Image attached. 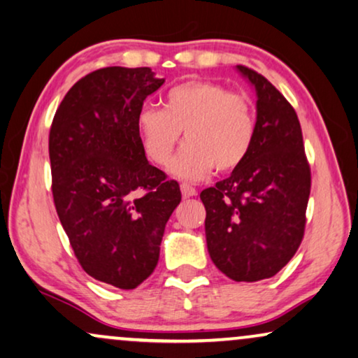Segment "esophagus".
<instances>
[{
    "label": "esophagus",
    "instance_id": "34e87169",
    "mask_svg": "<svg viewBox=\"0 0 358 358\" xmlns=\"http://www.w3.org/2000/svg\"><path fill=\"white\" fill-rule=\"evenodd\" d=\"M180 189H182V194L185 198H192V196H196V188L192 187L189 183H182L180 185Z\"/></svg>",
    "mask_w": 358,
    "mask_h": 358
}]
</instances>
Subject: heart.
Masks as SVG:
<instances>
[{
	"instance_id": "obj_1",
	"label": "heart",
	"mask_w": 358,
	"mask_h": 358,
	"mask_svg": "<svg viewBox=\"0 0 358 358\" xmlns=\"http://www.w3.org/2000/svg\"><path fill=\"white\" fill-rule=\"evenodd\" d=\"M145 155L155 165H169L185 136L187 144L171 164L175 175L198 180L214 170H236L247 159L257 134L250 99L219 83L189 80L170 88L164 109L144 106L137 114Z\"/></svg>"
}]
</instances>
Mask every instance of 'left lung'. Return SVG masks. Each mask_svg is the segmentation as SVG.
<instances>
[{"label": "left lung", "instance_id": "left-lung-1", "mask_svg": "<svg viewBox=\"0 0 358 358\" xmlns=\"http://www.w3.org/2000/svg\"><path fill=\"white\" fill-rule=\"evenodd\" d=\"M237 70L257 93L254 145L231 176L199 198L213 264L234 282H259L278 273L301 244L311 170L292 104L255 70Z\"/></svg>", "mask_w": 358, "mask_h": 358}]
</instances>
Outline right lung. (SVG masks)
I'll return each mask as SVG.
<instances>
[{
    "mask_svg": "<svg viewBox=\"0 0 358 358\" xmlns=\"http://www.w3.org/2000/svg\"><path fill=\"white\" fill-rule=\"evenodd\" d=\"M164 78L149 66H106L78 80L49 134L52 194L82 268L98 282L134 289L160 255L180 185L147 162L137 114Z\"/></svg>",
    "mask_w": 358,
    "mask_h": 358,
    "instance_id": "1",
    "label": "right lung"
}]
</instances>
